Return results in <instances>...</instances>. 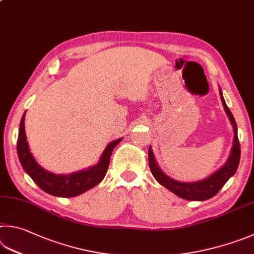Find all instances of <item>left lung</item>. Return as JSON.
<instances>
[{
	"label": "left lung",
	"instance_id": "left-lung-1",
	"mask_svg": "<svg viewBox=\"0 0 254 254\" xmlns=\"http://www.w3.org/2000/svg\"><path fill=\"white\" fill-rule=\"evenodd\" d=\"M220 96L221 101H222L223 108L227 112L230 122H231L233 127L234 132V139H233V145L231 149V154H230L229 159L222 168L219 169L218 171L214 172L209 178L201 181L196 182H179L175 181L172 178L168 177L162 170L159 168L158 163L154 159L153 152H152L151 146L149 147V165L152 174H153L154 179L158 181L161 186L167 188L168 190L173 192L175 195H178L182 199L190 200V201H205L210 197L214 196L218 193L221 188H222L228 180L236 173L237 169L239 167L240 162V155H241V150H240V143L238 139V127L236 120H234L233 115L228 108L227 103L222 96V91L220 89Z\"/></svg>",
	"mask_w": 254,
	"mask_h": 254
}]
</instances>
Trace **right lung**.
Listing matches in <instances>:
<instances>
[{"mask_svg":"<svg viewBox=\"0 0 254 254\" xmlns=\"http://www.w3.org/2000/svg\"><path fill=\"white\" fill-rule=\"evenodd\" d=\"M24 118L25 113L23 114L20 122V130H18L17 137V155L18 160L22 164L24 171L30 175L31 179L38 184L44 192L55 196L72 197L80 195L86 192L90 189L94 188L104 179L107 174L110 159L113 149L117 146L121 139L114 140L105 147L104 152L101 155L100 161L94 167H91L86 170H82L79 172L71 174H54L51 173L42 167H40L35 159L32 156L29 144L26 141L25 130H24Z\"/></svg>","mask_w":254,"mask_h":254,"instance_id":"obj_1","label":"right lung"}]
</instances>
